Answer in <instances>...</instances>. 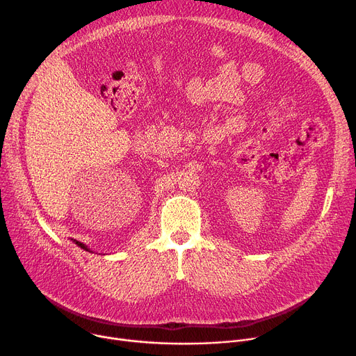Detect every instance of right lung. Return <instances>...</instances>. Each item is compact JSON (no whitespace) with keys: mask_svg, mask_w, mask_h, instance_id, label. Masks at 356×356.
<instances>
[{"mask_svg":"<svg viewBox=\"0 0 356 356\" xmlns=\"http://www.w3.org/2000/svg\"><path fill=\"white\" fill-rule=\"evenodd\" d=\"M72 241H74V243H75L78 247H81V248H83L85 251H89V252H90V248H88V245H85L83 243H81V241H76V240H74V238H72Z\"/></svg>","mask_w":356,"mask_h":356,"instance_id":"1","label":"right lung"}]
</instances>
